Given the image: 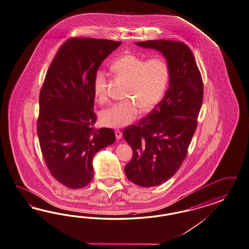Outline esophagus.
I'll list each match as a JSON object with an SVG mask.
<instances>
[{"mask_svg":"<svg viewBox=\"0 0 249 249\" xmlns=\"http://www.w3.org/2000/svg\"><path fill=\"white\" fill-rule=\"evenodd\" d=\"M115 135H116L117 140H121V138H122V132H121L120 129H116L115 130Z\"/></svg>","mask_w":249,"mask_h":249,"instance_id":"obj_1","label":"esophagus"}]
</instances>
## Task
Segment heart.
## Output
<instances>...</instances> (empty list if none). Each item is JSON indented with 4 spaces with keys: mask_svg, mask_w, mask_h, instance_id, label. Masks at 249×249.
Returning a JSON list of instances; mask_svg holds the SVG:
<instances>
[{
    "mask_svg": "<svg viewBox=\"0 0 249 249\" xmlns=\"http://www.w3.org/2000/svg\"><path fill=\"white\" fill-rule=\"evenodd\" d=\"M111 71L128 81L127 97L130 100L115 103L101 112V123L109 128H123L140 114L141 105L155 107L166 93L169 82V65L161 56L145 60L138 55L125 54L110 65ZM107 73L98 70L93 77V93L99 101L107 99Z\"/></svg>",
    "mask_w": 249,
    "mask_h": 249,
    "instance_id": "b5f03b06",
    "label": "heart"
}]
</instances>
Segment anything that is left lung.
I'll return each instance as SVG.
<instances>
[{
  "mask_svg": "<svg viewBox=\"0 0 249 249\" xmlns=\"http://www.w3.org/2000/svg\"><path fill=\"white\" fill-rule=\"evenodd\" d=\"M136 44L159 51L169 65V87L163 99L138 125L123 130L133 152L125 174L136 185L150 188L175 175L187 156L201 108L203 81L184 42L155 40Z\"/></svg>",
  "mask_w": 249,
  "mask_h": 249,
  "instance_id": "left-lung-1",
  "label": "left lung"
}]
</instances>
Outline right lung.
Returning a JSON list of instances; mask_svg holds the SVG:
<instances>
[{"instance_id": "add662e5", "label": "right lung", "mask_w": 249, "mask_h": 249, "mask_svg": "<svg viewBox=\"0 0 249 249\" xmlns=\"http://www.w3.org/2000/svg\"><path fill=\"white\" fill-rule=\"evenodd\" d=\"M121 41L71 38L50 65L40 92L37 133L51 174L69 188L87 186L95 154L115 142L112 128L95 129L93 77Z\"/></svg>"}]
</instances>
